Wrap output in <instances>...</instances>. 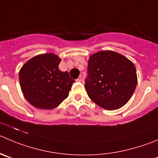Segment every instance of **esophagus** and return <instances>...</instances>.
Segmentation results:
<instances>
[{
	"label": "esophagus",
	"instance_id": "obj_1",
	"mask_svg": "<svg viewBox=\"0 0 158 158\" xmlns=\"http://www.w3.org/2000/svg\"><path fill=\"white\" fill-rule=\"evenodd\" d=\"M77 82H81V81H82V77L81 76H79V77H78V78H77Z\"/></svg>",
	"mask_w": 158,
	"mask_h": 158
}]
</instances>
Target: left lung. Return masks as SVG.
<instances>
[{"label": "left lung", "mask_w": 158, "mask_h": 158, "mask_svg": "<svg viewBox=\"0 0 158 158\" xmlns=\"http://www.w3.org/2000/svg\"><path fill=\"white\" fill-rule=\"evenodd\" d=\"M85 88L91 101L107 110L128 102L136 84V67L124 56L111 50L99 51L89 57Z\"/></svg>", "instance_id": "1"}]
</instances>
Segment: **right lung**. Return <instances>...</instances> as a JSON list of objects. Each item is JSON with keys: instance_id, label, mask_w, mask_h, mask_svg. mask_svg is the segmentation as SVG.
Segmentation results:
<instances>
[{"instance_id": "1", "label": "right lung", "mask_w": 158, "mask_h": 158, "mask_svg": "<svg viewBox=\"0 0 158 158\" xmlns=\"http://www.w3.org/2000/svg\"><path fill=\"white\" fill-rule=\"evenodd\" d=\"M61 59L53 53L35 56L19 71L20 86L24 96L34 107L52 109L69 95L74 80L68 72L59 69Z\"/></svg>"}]
</instances>
